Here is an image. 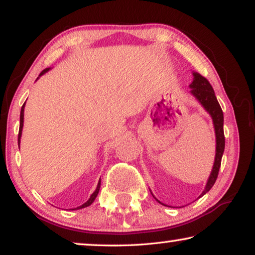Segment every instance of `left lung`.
<instances>
[{"label":"left lung","instance_id":"1","mask_svg":"<svg viewBox=\"0 0 255 255\" xmlns=\"http://www.w3.org/2000/svg\"><path fill=\"white\" fill-rule=\"evenodd\" d=\"M192 75H193V81L191 82V84L189 85V88L191 89L190 93H191L192 96L195 97L198 101H199L200 105L204 107V109L210 115L211 119H213L215 135H216L215 162L213 165V170H211V172H210L208 181H207L205 190L199 196V198H200L204 195H206V193L208 192L211 188H213L214 183L216 182V179H217L219 167H221V163H222V157L224 154V149H225V136H224L223 110L217 101V98H216V96H215L213 86L210 85L208 80L205 79V77L200 75L199 73L193 72ZM152 196H153V193H152ZM155 199H156V198H155ZM158 202L159 204H162L161 201H158Z\"/></svg>","mask_w":255,"mask_h":255}]
</instances>
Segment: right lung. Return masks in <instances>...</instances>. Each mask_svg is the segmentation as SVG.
Segmentation results:
<instances>
[{"label": "right lung", "instance_id": "obj_1", "mask_svg": "<svg viewBox=\"0 0 255 255\" xmlns=\"http://www.w3.org/2000/svg\"><path fill=\"white\" fill-rule=\"evenodd\" d=\"M50 70V68H46V70H44L42 71L40 74H39V77L41 76V75H44L45 73H47ZM39 77H38V79H39ZM24 106H25V102L23 103V106H22V108H21V112H20V128H19V135H18V144L20 145V139H21V135H22V128H23V117H24ZM100 185H101V180H99V182H98V185H97V189H96V191H94L92 195H91V197L89 198V200L86 201V202H84L83 205L82 206H80V207H77V208H75V209H82V208H85V207H89L90 205L92 204V202L96 200V198H97V196H98V193H99V190H100Z\"/></svg>", "mask_w": 255, "mask_h": 255}]
</instances>
